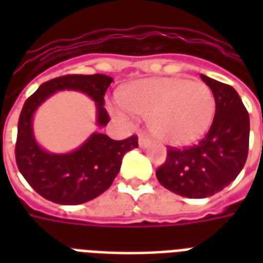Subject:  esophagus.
I'll return each mask as SVG.
<instances>
[{
	"instance_id": "1",
	"label": "esophagus",
	"mask_w": 263,
	"mask_h": 263,
	"mask_svg": "<svg viewBox=\"0 0 263 263\" xmlns=\"http://www.w3.org/2000/svg\"><path fill=\"white\" fill-rule=\"evenodd\" d=\"M138 142H139V146H141V148H148L149 145H151V141H149L148 138L145 137L143 134H141V135H139Z\"/></svg>"
}]
</instances>
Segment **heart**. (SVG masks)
<instances>
[{
  "label": "heart",
  "instance_id": "1",
  "mask_svg": "<svg viewBox=\"0 0 263 263\" xmlns=\"http://www.w3.org/2000/svg\"><path fill=\"white\" fill-rule=\"evenodd\" d=\"M120 101L132 114L148 118L151 134L171 146L203 138L215 112L209 86L176 77L135 81L121 90Z\"/></svg>",
  "mask_w": 263,
  "mask_h": 263
}]
</instances>
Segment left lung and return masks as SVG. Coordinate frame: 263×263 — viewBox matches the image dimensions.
<instances>
[{"label":"left lung","mask_w":263,"mask_h":263,"mask_svg":"<svg viewBox=\"0 0 263 263\" xmlns=\"http://www.w3.org/2000/svg\"><path fill=\"white\" fill-rule=\"evenodd\" d=\"M215 100V115L205 137L190 148H169L158 167L159 183L187 198H205L227 187L242 171L249 146V115L238 92L201 74Z\"/></svg>","instance_id":"left-lung-1"}]
</instances>
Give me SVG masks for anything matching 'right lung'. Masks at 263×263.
<instances>
[{
	"mask_svg": "<svg viewBox=\"0 0 263 263\" xmlns=\"http://www.w3.org/2000/svg\"><path fill=\"white\" fill-rule=\"evenodd\" d=\"M112 83L105 74H66L43 83L28 98L21 111L15 159L31 187L49 201L76 205L103 194L120 172L124 155L138 148V137L114 141L94 132L80 148L69 154H50L33 137L32 118L37 107L53 92L74 90L87 94L97 107V125L105 126L109 117L104 108V96Z\"/></svg>",
	"mask_w": 263,
	"mask_h": 263,
	"instance_id": "obj_1",
	"label": "right lung"
}]
</instances>
